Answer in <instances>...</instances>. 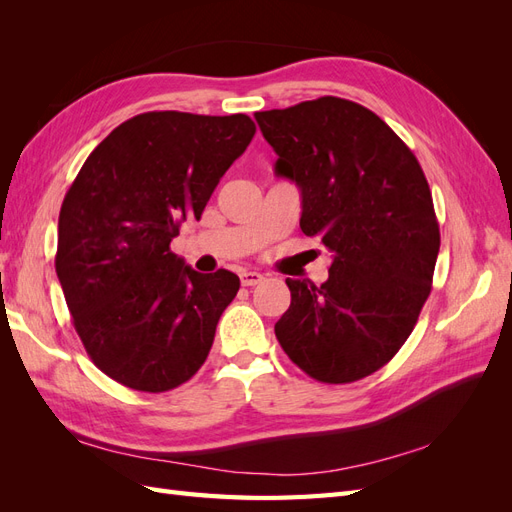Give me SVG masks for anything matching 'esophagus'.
<instances>
[{
  "instance_id": "34e87169",
  "label": "esophagus",
  "mask_w": 512,
  "mask_h": 512,
  "mask_svg": "<svg viewBox=\"0 0 512 512\" xmlns=\"http://www.w3.org/2000/svg\"><path fill=\"white\" fill-rule=\"evenodd\" d=\"M241 284L243 286H256L260 284L265 277H262V273H256V271H241Z\"/></svg>"
}]
</instances>
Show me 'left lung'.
<instances>
[{
	"label": "left lung",
	"mask_w": 512,
	"mask_h": 512,
	"mask_svg": "<svg viewBox=\"0 0 512 512\" xmlns=\"http://www.w3.org/2000/svg\"><path fill=\"white\" fill-rule=\"evenodd\" d=\"M275 175L301 190V230L320 237L329 280H286L277 342L307 376L346 384L389 363L431 292L440 228L423 168L369 108L324 96L254 115Z\"/></svg>",
	"instance_id": "1"
}]
</instances>
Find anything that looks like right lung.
Masks as SVG:
<instances>
[{"label": "right lung", "mask_w": 512, "mask_h": 512, "mask_svg": "<svg viewBox=\"0 0 512 512\" xmlns=\"http://www.w3.org/2000/svg\"><path fill=\"white\" fill-rule=\"evenodd\" d=\"M254 132L241 113L136 115L89 153L70 185L55 271L91 361L128 389H177L207 361L239 277L194 271L170 241L181 222L200 220Z\"/></svg>", "instance_id": "obj_1"}]
</instances>
